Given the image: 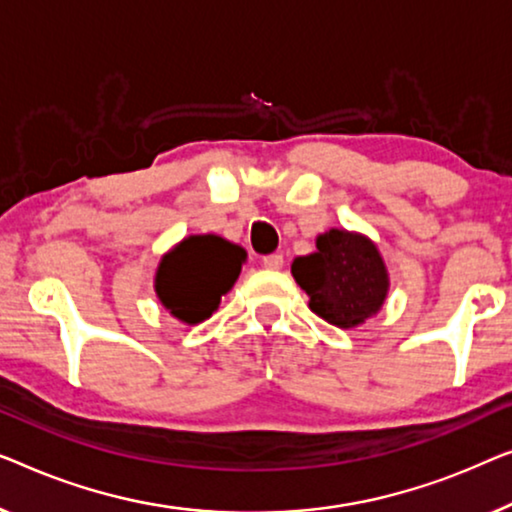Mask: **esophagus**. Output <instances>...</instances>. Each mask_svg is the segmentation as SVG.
Wrapping results in <instances>:
<instances>
[{
  "instance_id": "esophagus-1",
  "label": "esophagus",
  "mask_w": 512,
  "mask_h": 512,
  "mask_svg": "<svg viewBox=\"0 0 512 512\" xmlns=\"http://www.w3.org/2000/svg\"><path fill=\"white\" fill-rule=\"evenodd\" d=\"M262 264H264V269H269V271H278V269H283L285 259H283V255L273 253V255H266V257H262Z\"/></svg>"
}]
</instances>
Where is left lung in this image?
Here are the masks:
<instances>
[{
    "label": "left lung",
    "mask_w": 512,
    "mask_h": 512,
    "mask_svg": "<svg viewBox=\"0 0 512 512\" xmlns=\"http://www.w3.org/2000/svg\"><path fill=\"white\" fill-rule=\"evenodd\" d=\"M315 248L292 262V276L311 297L315 315L352 329L383 308L390 276L376 243L357 232L329 229L315 239Z\"/></svg>",
    "instance_id": "1"
}]
</instances>
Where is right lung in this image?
<instances>
[{
  "mask_svg": "<svg viewBox=\"0 0 512 512\" xmlns=\"http://www.w3.org/2000/svg\"><path fill=\"white\" fill-rule=\"evenodd\" d=\"M246 250L215 234L187 236L160 259L155 292L162 306L185 325H199L232 290Z\"/></svg>",
  "mask_w": 512,
  "mask_h": 512,
  "instance_id": "obj_1",
  "label": "right lung"
}]
</instances>
